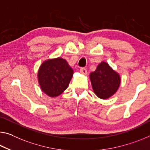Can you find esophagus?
I'll use <instances>...</instances> for the list:
<instances>
[{"mask_svg":"<svg viewBox=\"0 0 150 150\" xmlns=\"http://www.w3.org/2000/svg\"><path fill=\"white\" fill-rule=\"evenodd\" d=\"M80 73H81V74H83V75H86L87 74V69L85 68H81L80 69Z\"/></svg>","mask_w":150,"mask_h":150,"instance_id":"esophagus-1","label":"esophagus"}]
</instances>
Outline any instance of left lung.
Instances as JSON below:
<instances>
[{
	"instance_id": "left-lung-1",
	"label": "left lung",
	"mask_w": 150,
	"mask_h": 150,
	"mask_svg": "<svg viewBox=\"0 0 150 150\" xmlns=\"http://www.w3.org/2000/svg\"><path fill=\"white\" fill-rule=\"evenodd\" d=\"M95 94L102 99H106L115 93L120 87L121 77L108 63L102 61L96 70L89 74Z\"/></svg>"
}]
</instances>
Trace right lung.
Listing matches in <instances>:
<instances>
[{
	"instance_id": "obj_1",
	"label": "right lung",
	"mask_w": 150,
	"mask_h": 150,
	"mask_svg": "<svg viewBox=\"0 0 150 150\" xmlns=\"http://www.w3.org/2000/svg\"><path fill=\"white\" fill-rule=\"evenodd\" d=\"M73 75V69L65 59H49L40 66L38 82L42 92L51 97L62 93L68 87Z\"/></svg>"
}]
</instances>
